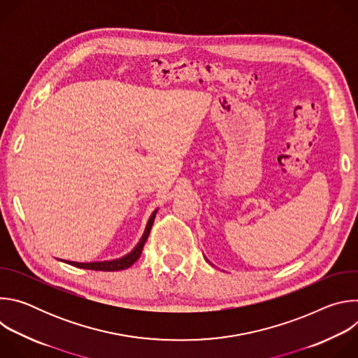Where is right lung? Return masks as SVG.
I'll use <instances>...</instances> for the list:
<instances>
[{"instance_id": "right-lung-1", "label": "right lung", "mask_w": 358, "mask_h": 358, "mask_svg": "<svg viewBox=\"0 0 358 358\" xmlns=\"http://www.w3.org/2000/svg\"><path fill=\"white\" fill-rule=\"evenodd\" d=\"M156 214H157V210L151 214L147 225H145V229H144V234L141 236V239L138 241V243L134 246V249L131 252H129L127 255H124V257L119 258V259H113V261H103V262H87V264H83V262H71V261H62V262H66L69 265H73L76 268H82V269H90V271H105V272H115V271H123V269H127L130 268L141 255V250H143V246L148 238V234L151 231V227H152V222H155V218H156Z\"/></svg>"}]
</instances>
